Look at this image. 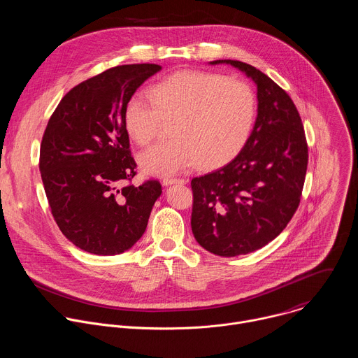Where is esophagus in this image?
<instances>
[{
    "label": "esophagus",
    "mask_w": 358,
    "mask_h": 358,
    "mask_svg": "<svg viewBox=\"0 0 358 358\" xmlns=\"http://www.w3.org/2000/svg\"><path fill=\"white\" fill-rule=\"evenodd\" d=\"M171 184H185V180H182V178H164L163 180V185H171Z\"/></svg>",
    "instance_id": "1"
}]
</instances>
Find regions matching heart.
<instances>
[{
    "label": "heart",
    "instance_id": "1",
    "mask_svg": "<svg viewBox=\"0 0 358 358\" xmlns=\"http://www.w3.org/2000/svg\"><path fill=\"white\" fill-rule=\"evenodd\" d=\"M148 99L131 96L123 124L138 145L155 138L160 122L171 140L140 152L137 162L148 176L169 177L198 163L218 169L235 159L248 141L257 99L252 87L234 78L203 71H181L151 86Z\"/></svg>",
    "mask_w": 358,
    "mask_h": 358
}]
</instances>
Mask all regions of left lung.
<instances>
[{
  "label": "left lung",
  "mask_w": 358,
  "mask_h": 358,
  "mask_svg": "<svg viewBox=\"0 0 358 358\" xmlns=\"http://www.w3.org/2000/svg\"><path fill=\"white\" fill-rule=\"evenodd\" d=\"M258 87V116L239 155L222 169L195 177L191 228L218 257L246 255L273 241L296 213L309 151L290 96L269 76L241 61L220 59Z\"/></svg>",
  "instance_id": "left-lung-1"
}]
</instances>
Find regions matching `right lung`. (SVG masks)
<instances>
[{
  "label": "right lung",
  "instance_id": "1",
  "mask_svg": "<svg viewBox=\"0 0 358 358\" xmlns=\"http://www.w3.org/2000/svg\"><path fill=\"white\" fill-rule=\"evenodd\" d=\"M162 69L156 64L110 68L72 87L45 129L39 171L61 232L94 255H117L144 234L162 184L136 176L123 110L137 87Z\"/></svg>",
  "mask_w": 358,
  "mask_h": 358
}]
</instances>
